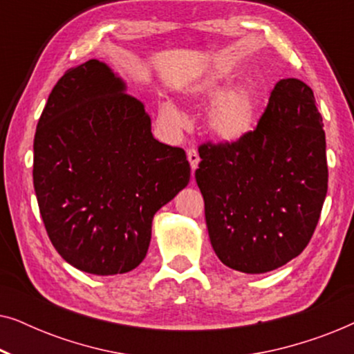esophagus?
<instances>
[{
    "instance_id": "34e87169",
    "label": "esophagus",
    "mask_w": 354,
    "mask_h": 354,
    "mask_svg": "<svg viewBox=\"0 0 354 354\" xmlns=\"http://www.w3.org/2000/svg\"><path fill=\"white\" fill-rule=\"evenodd\" d=\"M187 158H188V162H190L192 172H195L198 169V164H200V154H198L195 148H192V149H188Z\"/></svg>"
}]
</instances>
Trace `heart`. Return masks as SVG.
I'll list each match as a JSON object with an SVG mask.
<instances>
[{"instance_id":"1","label":"heart","mask_w":354,"mask_h":354,"mask_svg":"<svg viewBox=\"0 0 354 354\" xmlns=\"http://www.w3.org/2000/svg\"><path fill=\"white\" fill-rule=\"evenodd\" d=\"M229 82L230 77L221 71L201 72L188 82L183 95L192 103H206L217 94L206 111V129L217 142L235 145L254 130L259 101L250 84H235L224 91ZM162 114L169 122H183L182 113L171 103L164 104Z\"/></svg>"}]
</instances>
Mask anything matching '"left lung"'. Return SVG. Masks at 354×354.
I'll return each mask as SVG.
<instances>
[{
    "label": "left lung",
    "instance_id": "1",
    "mask_svg": "<svg viewBox=\"0 0 354 354\" xmlns=\"http://www.w3.org/2000/svg\"><path fill=\"white\" fill-rule=\"evenodd\" d=\"M200 158L195 178L222 264L264 274L306 248L328 177L311 86L298 79L277 82L254 132L235 145H201Z\"/></svg>",
    "mask_w": 354,
    "mask_h": 354
}]
</instances>
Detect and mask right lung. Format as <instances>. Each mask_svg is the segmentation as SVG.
Masks as SVG:
<instances>
[{"instance_id": "obj_1", "label": "right lung", "mask_w": 354, "mask_h": 354, "mask_svg": "<svg viewBox=\"0 0 354 354\" xmlns=\"http://www.w3.org/2000/svg\"><path fill=\"white\" fill-rule=\"evenodd\" d=\"M188 182L185 151L153 137L145 103L106 62L61 77L37 125L33 187L67 263L95 275L137 268L154 214Z\"/></svg>"}]
</instances>
